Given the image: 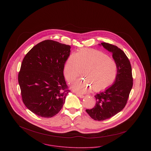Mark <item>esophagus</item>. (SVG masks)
<instances>
[{
    "instance_id": "1",
    "label": "esophagus",
    "mask_w": 151,
    "mask_h": 151,
    "mask_svg": "<svg viewBox=\"0 0 151 151\" xmlns=\"http://www.w3.org/2000/svg\"><path fill=\"white\" fill-rule=\"evenodd\" d=\"M77 95L78 97H80V98H83L84 97V96L83 95H81V94H77Z\"/></svg>"
}]
</instances>
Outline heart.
Here are the masks:
<instances>
[{
	"instance_id": "1",
	"label": "heart",
	"mask_w": 151,
	"mask_h": 151,
	"mask_svg": "<svg viewBox=\"0 0 151 151\" xmlns=\"http://www.w3.org/2000/svg\"><path fill=\"white\" fill-rule=\"evenodd\" d=\"M86 79L77 81L72 89L78 93H86L93 88L95 91L104 90L114 81L117 73L116 62L104 52L83 49L67 58L64 66L67 80L72 83L83 74Z\"/></svg>"
}]
</instances>
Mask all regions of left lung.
Masks as SVG:
<instances>
[{
    "label": "left lung",
    "mask_w": 151,
    "mask_h": 151,
    "mask_svg": "<svg viewBox=\"0 0 151 151\" xmlns=\"http://www.w3.org/2000/svg\"><path fill=\"white\" fill-rule=\"evenodd\" d=\"M102 46L112 53V57L117 65V73L114 83L103 92L97 93L96 105L87 113L95 120L102 121L109 119L125 107L132 87L133 79L131 66L124 52L117 46L102 42Z\"/></svg>",
    "instance_id": "1"
}]
</instances>
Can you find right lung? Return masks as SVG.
I'll return each instance as SVG.
<instances>
[{
	"label": "right lung",
	"instance_id": "1",
	"mask_svg": "<svg viewBox=\"0 0 151 151\" xmlns=\"http://www.w3.org/2000/svg\"><path fill=\"white\" fill-rule=\"evenodd\" d=\"M71 47L52 40L34 46L25 56L19 73L22 99L30 111L42 117L58 114L70 90L63 70Z\"/></svg>",
	"mask_w": 151,
	"mask_h": 151
}]
</instances>
